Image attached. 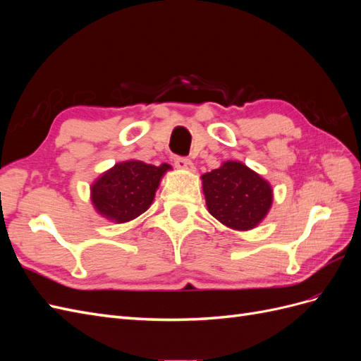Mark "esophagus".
<instances>
[{"label": "esophagus", "mask_w": 361, "mask_h": 361, "mask_svg": "<svg viewBox=\"0 0 361 361\" xmlns=\"http://www.w3.org/2000/svg\"><path fill=\"white\" fill-rule=\"evenodd\" d=\"M174 166L180 170H190V171L194 169L192 162L188 158H183V157H178L176 159H174Z\"/></svg>", "instance_id": "esophagus-1"}]
</instances>
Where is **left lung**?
Returning <instances> with one entry per match:
<instances>
[{
  "label": "left lung",
  "instance_id": "1",
  "mask_svg": "<svg viewBox=\"0 0 361 361\" xmlns=\"http://www.w3.org/2000/svg\"><path fill=\"white\" fill-rule=\"evenodd\" d=\"M207 211L236 231L256 227L272 203L271 185L238 161H227L202 176Z\"/></svg>",
  "mask_w": 361,
  "mask_h": 361
}]
</instances>
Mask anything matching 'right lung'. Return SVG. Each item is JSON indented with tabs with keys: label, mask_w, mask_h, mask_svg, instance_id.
Wrapping results in <instances>:
<instances>
[{
	"label": "right lung",
	"mask_w": 361,
	"mask_h": 361,
	"mask_svg": "<svg viewBox=\"0 0 361 361\" xmlns=\"http://www.w3.org/2000/svg\"><path fill=\"white\" fill-rule=\"evenodd\" d=\"M169 164L150 166L143 161L116 164L92 185L97 212L116 223H126L149 209Z\"/></svg>",
	"instance_id": "add662e5"
}]
</instances>
